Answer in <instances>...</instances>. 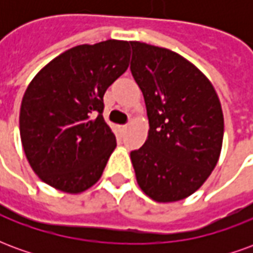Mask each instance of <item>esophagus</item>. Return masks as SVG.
<instances>
[{
	"mask_svg": "<svg viewBox=\"0 0 253 253\" xmlns=\"http://www.w3.org/2000/svg\"><path fill=\"white\" fill-rule=\"evenodd\" d=\"M119 130H121V132H125L127 130V125H121L119 126Z\"/></svg>",
	"mask_w": 253,
	"mask_h": 253,
	"instance_id": "esophagus-1",
	"label": "esophagus"
}]
</instances>
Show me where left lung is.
<instances>
[{
    "mask_svg": "<svg viewBox=\"0 0 253 253\" xmlns=\"http://www.w3.org/2000/svg\"><path fill=\"white\" fill-rule=\"evenodd\" d=\"M130 70L146 104V142L130 153L141 190L156 202L181 201L206 181L219 159L223 115L203 73L168 48L130 42Z\"/></svg>",
    "mask_w": 253,
    "mask_h": 253,
    "instance_id": "1",
    "label": "left lung"
}]
</instances>
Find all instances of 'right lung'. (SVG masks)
Here are the masks:
<instances>
[{"label": "right lung", "mask_w": 253, "mask_h": 253, "mask_svg": "<svg viewBox=\"0 0 253 253\" xmlns=\"http://www.w3.org/2000/svg\"><path fill=\"white\" fill-rule=\"evenodd\" d=\"M128 61V42L81 44L54 58L31 81L20 108V137L32 169L48 186L78 194L103 175L116 148L103 118V97Z\"/></svg>", "instance_id": "right-lung-1"}]
</instances>
